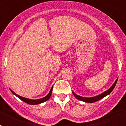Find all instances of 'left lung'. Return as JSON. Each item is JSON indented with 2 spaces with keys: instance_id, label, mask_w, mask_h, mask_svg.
I'll return each mask as SVG.
<instances>
[{
  "instance_id": "left-lung-1",
  "label": "left lung",
  "mask_w": 126,
  "mask_h": 126,
  "mask_svg": "<svg viewBox=\"0 0 126 126\" xmlns=\"http://www.w3.org/2000/svg\"><path fill=\"white\" fill-rule=\"evenodd\" d=\"M117 80H118V78L117 79L116 81H115V83H113V85H112V86L109 89V90H107V91L103 92V93H101V94H98V95H97V96H94V97L86 98V97H83V96H79V95H78V94H76L75 93H74L73 91V94H74V96H75L76 98H77L78 100H79L83 101V102H87V103H93V102H97V101L100 100L102 99L103 98H104L105 96H107L108 94H110V93L112 92V90H113V88H115L117 82Z\"/></svg>"
}]
</instances>
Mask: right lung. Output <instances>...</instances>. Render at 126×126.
<instances>
[{
  "instance_id": "add662e5",
  "label": "right lung",
  "mask_w": 126,
  "mask_h": 126,
  "mask_svg": "<svg viewBox=\"0 0 126 126\" xmlns=\"http://www.w3.org/2000/svg\"><path fill=\"white\" fill-rule=\"evenodd\" d=\"M52 89H53V86L51 88L50 91V92L48 93V94L46 96H45V97H43V98H40V99H37V100H32V99H28V98H26L22 97V96H19V95L17 94L16 93H14L13 90H11V92H12V93H13L14 95H16V96H17V97H18L19 98L21 99L22 101H23V102H25V103H28V104H30V105H37V104H40V103H43V102H46V101H47L49 100V98H50L51 94H52Z\"/></svg>"
}]
</instances>
